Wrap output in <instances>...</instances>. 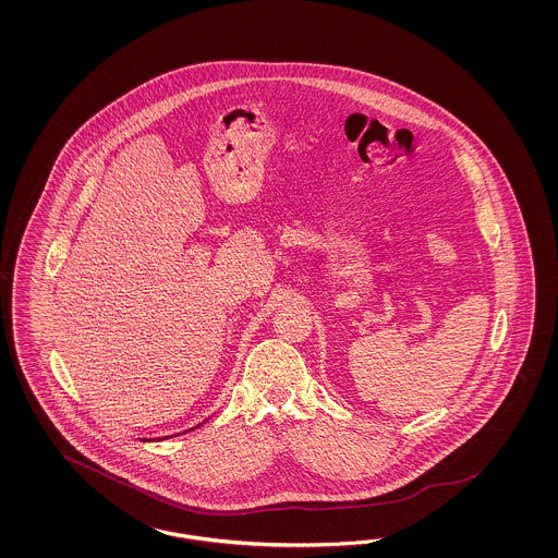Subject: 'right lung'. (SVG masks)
Instances as JSON below:
<instances>
[{
	"label": "right lung",
	"instance_id": "1",
	"mask_svg": "<svg viewBox=\"0 0 558 558\" xmlns=\"http://www.w3.org/2000/svg\"><path fill=\"white\" fill-rule=\"evenodd\" d=\"M192 429H194V427H192ZM168 438H169V436H166V438H163V439H168ZM171 438H173V436H171ZM143 441H147V439H143ZM149 441H151V439H149Z\"/></svg>",
	"mask_w": 558,
	"mask_h": 558
}]
</instances>
